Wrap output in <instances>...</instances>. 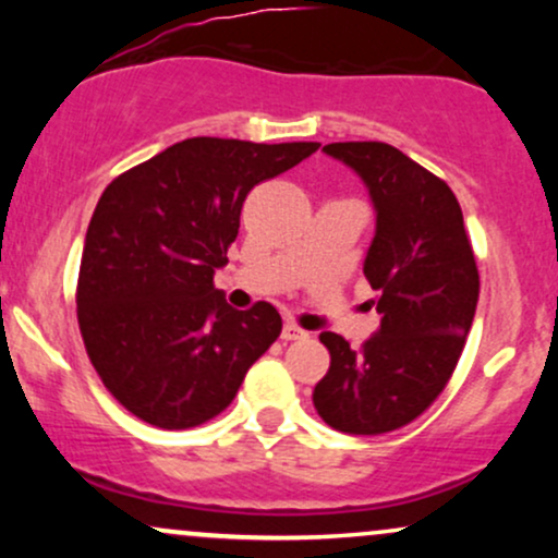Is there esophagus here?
Listing matches in <instances>:
<instances>
[{
  "label": "esophagus",
  "mask_w": 558,
  "mask_h": 558,
  "mask_svg": "<svg viewBox=\"0 0 558 558\" xmlns=\"http://www.w3.org/2000/svg\"><path fill=\"white\" fill-rule=\"evenodd\" d=\"M306 336H310V332L301 330L299 325H293V323H286L283 332H280V338H283V341H301V338H306Z\"/></svg>",
  "instance_id": "esophagus-1"
}]
</instances>
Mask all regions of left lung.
Segmentation results:
<instances>
[{
	"instance_id": "left-lung-1",
	"label": "left lung",
	"mask_w": 558,
	"mask_h": 558,
	"mask_svg": "<svg viewBox=\"0 0 558 558\" xmlns=\"http://www.w3.org/2000/svg\"><path fill=\"white\" fill-rule=\"evenodd\" d=\"M323 151L354 170L373 202L364 275L380 328L360 351L319 332L330 369L312 401L332 430L380 435L417 420L446 388L475 319L480 275L462 207L440 178L380 141Z\"/></svg>"
}]
</instances>
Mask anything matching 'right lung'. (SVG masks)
<instances>
[{
    "label": "right lung",
    "mask_w": 558,
    "mask_h": 558,
    "mask_svg": "<svg viewBox=\"0 0 558 558\" xmlns=\"http://www.w3.org/2000/svg\"><path fill=\"white\" fill-rule=\"evenodd\" d=\"M317 149L185 138L105 189L83 241L78 325L101 383L138 420H213L280 336L272 304L233 310L213 280L248 191Z\"/></svg>",
    "instance_id": "obj_1"
}]
</instances>
